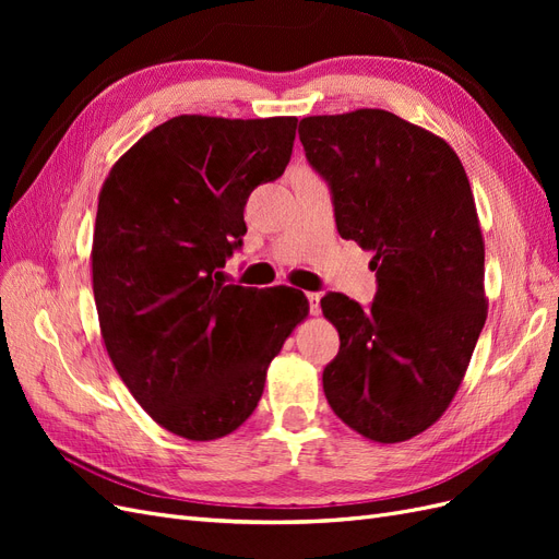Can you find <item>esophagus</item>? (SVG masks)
Returning <instances> with one entry per match:
<instances>
[{
  "label": "esophagus",
  "instance_id": "1",
  "mask_svg": "<svg viewBox=\"0 0 559 559\" xmlns=\"http://www.w3.org/2000/svg\"><path fill=\"white\" fill-rule=\"evenodd\" d=\"M308 300H310V314H319L321 312V306H319V300H321V294H317V292H310L308 294Z\"/></svg>",
  "mask_w": 559,
  "mask_h": 559
}]
</instances>
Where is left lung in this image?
Returning a JSON list of instances; mask_svg holds the SVG:
<instances>
[{
	"label": "left lung",
	"mask_w": 559,
	"mask_h": 559,
	"mask_svg": "<svg viewBox=\"0 0 559 559\" xmlns=\"http://www.w3.org/2000/svg\"><path fill=\"white\" fill-rule=\"evenodd\" d=\"M298 138L331 186L337 233L373 251L378 277L368 310L321 298L341 335L326 401L368 441H408L448 411L487 319L468 177L443 138L384 109L308 116Z\"/></svg>",
	"instance_id": "obj_1"
}]
</instances>
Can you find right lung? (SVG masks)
<instances>
[{"mask_svg":"<svg viewBox=\"0 0 559 559\" xmlns=\"http://www.w3.org/2000/svg\"><path fill=\"white\" fill-rule=\"evenodd\" d=\"M296 123L175 116L134 142L99 191V333L134 401L189 441H216L257 411L270 361L310 312L294 286L218 280L247 233L249 193L292 158Z\"/></svg>","mask_w":559,"mask_h":559,"instance_id":"1","label":"right lung"}]
</instances>
